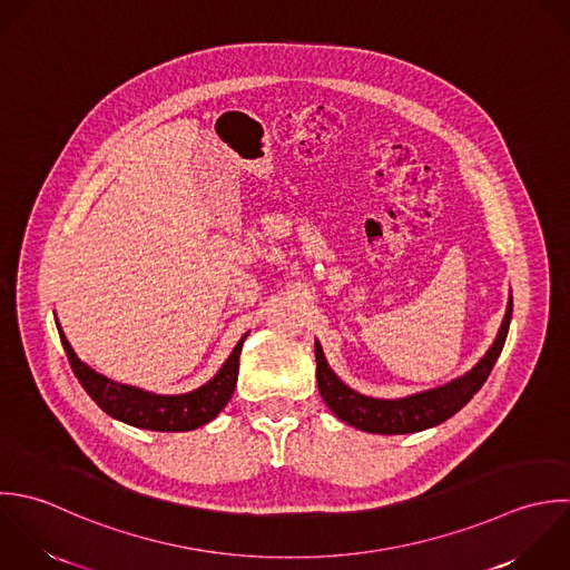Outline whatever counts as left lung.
<instances>
[{
  "label": "left lung",
  "mask_w": 570,
  "mask_h": 570,
  "mask_svg": "<svg viewBox=\"0 0 570 570\" xmlns=\"http://www.w3.org/2000/svg\"><path fill=\"white\" fill-rule=\"evenodd\" d=\"M511 315H513V299L509 302L498 340L493 342L491 351L482 357V362L473 371H469L464 377L446 386L417 393L404 400H373L355 393L344 382H340V377L328 368L322 346L320 342H315L320 395L342 422L366 433L402 435V433H417V431L438 426L449 417H453L458 411H462L489 380L504 348L509 326H511Z\"/></svg>",
  "instance_id": "left-lung-1"
}]
</instances>
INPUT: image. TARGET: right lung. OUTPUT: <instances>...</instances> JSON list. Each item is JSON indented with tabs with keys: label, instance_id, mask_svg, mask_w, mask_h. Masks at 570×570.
<instances>
[{
	"label": "right lung",
	"instance_id": "add662e5",
	"mask_svg": "<svg viewBox=\"0 0 570 570\" xmlns=\"http://www.w3.org/2000/svg\"><path fill=\"white\" fill-rule=\"evenodd\" d=\"M61 346L66 351V357L70 362V368L83 391L90 395V400L110 417L148 431H193L197 426L208 424L213 417L219 415V411L228 404L235 384H237V371H239V353L246 335L239 340L222 371L202 389L186 393V395H150L146 391L124 386L117 382L106 380L104 375L88 368L75 351L70 348L68 340L63 337L61 328L57 326Z\"/></svg>",
	"mask_w": 570,
	"mask_h": 570
}]
</instances>
